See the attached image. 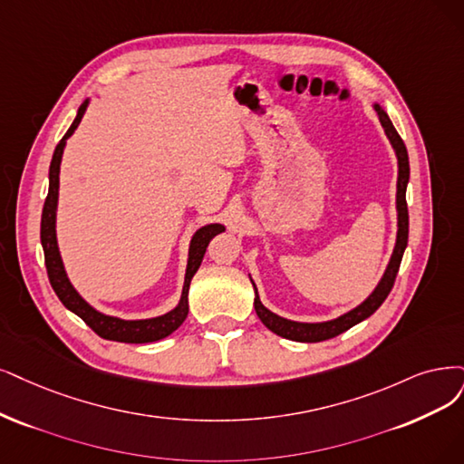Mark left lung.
Segmentation results:
<instances>
[{
  "label": "left lung",
  "mask_w": 464,
  "mask_h": 464,
  "mask_svg": "<svg viewBox=\"0 0 464 464\" xmlns=\"http://www.w3.org/2000/svg\"><path fill=\"white\" fill-rule=\"evenodd\" d=\"M372 107L379 114L381 124L384 128V133L388 137V141L396 152L398 159V185H396V212H398V231H396V245H393L390 262L384 269V276L381 277L379 285L374 286L372 293L359 304L355 305L353 310L342 314L336 319H329V321H321V323H302V321H293V319H285L277 314H273L271 310L262 304L260 296H258V288H256L252 277V286H254V310L258 314L260 321L266 324V327L276 333L283 338L288 340H296V342H323L334 338L338 334H342L344 331L352 329L353 324L365 321L367 317H371L379 307L382 305V302L386 300V296L390 295V290L393 286V281H396L398 269L403 258V252L407 248V238H409V214H407V202H405V191H407V183H409V157H407V149L405 143L401 141L400 133L393 128L392 120L388 116V112L382 109L381 102H372Z\"/></svg>",
  "instance_id": "obj_1"
}]
</instances>
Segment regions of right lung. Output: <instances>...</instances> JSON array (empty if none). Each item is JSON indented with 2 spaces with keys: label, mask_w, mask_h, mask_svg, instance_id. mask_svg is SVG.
<instances>
[{
  "label": "right lung",
  "mask_w": 464,
  "mask_h": 464,
  "mask_svg": "<svg viewBox=\"0 0 464 464\" xmlns=\"http://www.w3.org/2000/svg\"><path fill=\"white\" fill-rule=\"evenodd\" d=\"M88 105H90V99H85L76 112L72 126L68 128V131L64 133L59 145L55 147L53 159H51V166H49V191H47V198L44 204L42 231H40L47 276H49L51 286H53L55 295L59 296V300L63 302L66 310H71L82 321H85V324H88L90 329H93L101 338L114 340V342H126V344H147V342H157V340L166 338L185 321V317L188 314V286H191V279L198 271L202 258H204V252H206V248H208L210 241L216 235L226 231V226H221V223H208V226H202L200 229H197L193 233L191 243H188V258H187L181 298L174 310H169L168 314L159 315V317H150V319H120L114 315L102 314V312L95 310L90 302H85L82 298V295L74 288V285L71 283V279H68L63 258H61L59 243H57V204H59L61 160H63V152L66 147V140L80 126L85 111H88Z\"/></svg>",
  "instance_id": "add662e5"
}]
</instances>
